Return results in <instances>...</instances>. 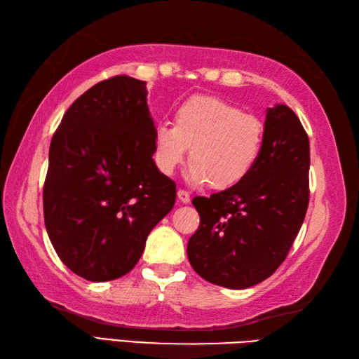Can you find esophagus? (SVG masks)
I'll return each instance as SVG.
<instances>
[{
  "mask_svg": "<svg viewBox=\"0 0 359 359\" xmlns=\"http://www.w3.org/2000/svg\"><path fill=\"white\" fill-rule=\"evenodd\" d=\"M177 197H179V201L182 203H189V201H191V197H189V193L185 191V189H179Z\"/></svg>",
  "mask_w": 359,
  "mask_h": 359,
  "instance_id": "esophagus-1",
  "label": "esophagus"
}]
</instances>
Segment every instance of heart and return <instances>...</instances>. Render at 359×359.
<instances>
[{"label":"heart","instance_id":"obj_1","mask_svg":"<svg viewBox=\"0 0 359 359\" xmlns=\"http://www.w3.org/2000/svg\"><path fill=\"white\" fill-rule=\"evenodd\" d=\"M264 125L251 114L211 95H194L174 114V126L157 125L154 162L172 174L189 148L188 180L228 189L245 180L261 158Z\"/></svg>","mask_w":359,"mask_h":359}]
</instances>
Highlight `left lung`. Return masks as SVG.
<instances>
[{
    "mask_svg": "<svg viewBox=\"0 0 359 359\" xmlns=\"http://www.w3.org/2000/svg\"><path fill=\"white\" fill-rule=\"evenodd\" d=\"M310 143L285 104L266 109L261 158L239 185L194 197L201 225L187 253L194 271L242 290L270 278L285 261L309 207Z\"/></svg>",
    "mask_w": 359,
    "mask_h": 359,
    "instance_id": "8db88e82",
    "label": "left lung"
}]
</instances>
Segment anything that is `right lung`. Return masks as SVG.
Here are the masks:
<instances>
[{
    "instance_id": "obj_1",
    "label": "right lung",
    "mask_w": 359,
    "mask_h": 359,
    "mask_svg": "<svg viewBox=\"0 0 359 359\" xmlns=\"http://www.w3.org/2000/svg\"><path fill=\"white\" fill-rule=\"evenodd\" d=\"M147 83L117 75L66 111L49 148L44 224L62 262L106 282L129 273L174 207L175 184L154 158Z\"/></svg>"
}]
</instances>
